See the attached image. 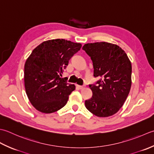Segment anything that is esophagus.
<instances>
[{
  "mask_svg": "<svg viewBox=\"0 0 154 154\" xmlns=\"http://www.w3.org/2000/svg\"><path fill=\"white\" fill-rule=\"evenodd\" d=\"M78 87L79 88V89H80V90H81V89H83L85 87V86H84V85H83V86H79V85H78Z\"/></svg>",
  "mask_w": 154,
  "mask_h": 154,
  "instance_id": "obj_1",
  "label": "esophagus"
}]
</instances>
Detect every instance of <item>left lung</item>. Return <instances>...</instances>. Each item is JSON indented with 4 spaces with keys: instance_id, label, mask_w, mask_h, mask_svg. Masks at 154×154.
Listing matches in <instances>:
<instances>
[{
    "instance_id": "8db88e82",
    "label": "left lung",
    "mask_w": 154,
    "mask_h": 154,
    "mask_svg": "<svg viewBox=\"0 0 154 154\" xmlns=\"http://www.w3.org/2000/svg\"><path fill=\"white\" fill-rule=\"evenodd\" d=\"M82 49L91 58L94 76L100 79L90 84L92 96L85 101V106L98 117L115 114L123 106L131 85V64L120 46L100 42L88 43Z\"/></svg>"
}]
</instances>
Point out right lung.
Instances as JSON below:
<instances>
[{"instance_id":"right-lung-1","label":"right lung","mask_w":154,"mask_h":154,"mask_svg":"<svg viewBox=\"0 0 154 154\" xmlns=\"http://www.w3.org/2000/svg\"><path fill=\"white\" fill-rule=\"evenodd\" d=\"M81 47L80 43L70 40H49L36 47L27 58L24 73L25 90L38 111L51 114L66 104L75 86L60 76Z\"/></svg>"}]
</instances>
